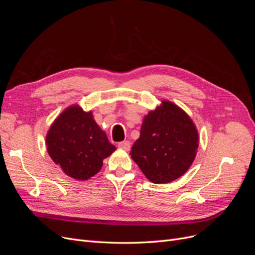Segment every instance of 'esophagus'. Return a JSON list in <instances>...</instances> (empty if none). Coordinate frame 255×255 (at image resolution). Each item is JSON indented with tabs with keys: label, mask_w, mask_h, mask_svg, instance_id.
Listing matches in <instances>:
<instances>
[{
	"label": "esophagus",
	"mask_w": 255,
	"mask_h": 255,
	"mask_svg": "<svg viewBox=\"0 0 255 255\" xmlns=\"http://www.w3.org/2000/svg\"><path fill=\"white\" fill-rule=\"evenodd\" d=\"M118 146H119L120 149H123V150H126V151H128V150H129V148H130V143H129V141L125 140V141H121V142H119V143H118Z\"/></svg>",
	"instance_id": "34e87169"
}]
</instances>
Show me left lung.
<instances>
[{"instance_id": "left-lung-1", "label": "left lung", "mask_w": 255, "mask_h": 255, "mask_svg": "<svg viewBox=\"0 0 255 255\" xmlns=\"http://www.w3.org/2000/svg\"><path fill=\"white\" fill-rule=\"evenodd\" d=\"M198 141L191 119L180 107L164 101L144 117L140 136L129 155L146 179L165 184L188 170L196 157Z\"/></svg>"}]
</instances>
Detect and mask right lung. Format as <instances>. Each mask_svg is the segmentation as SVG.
Listing matches in <instances>:
<instances>
[{
  "mask_svg": "<svg viewBox=\"0 0 255 255\" xmlns=\"http://www.w3.org/2000/svg\"><path fill=\"white\" fill-rule=\"evenodd\" d=\"M48 152L54 163L75 180H88L116 150L94 120L91 112L71 106L54 121L47 135Z\"/></svg>",
  "mask_w": 255,
  "mask_h": 255,
  "instance_id": "obj_1",
  "label": "right lung"
}]
</instances>
